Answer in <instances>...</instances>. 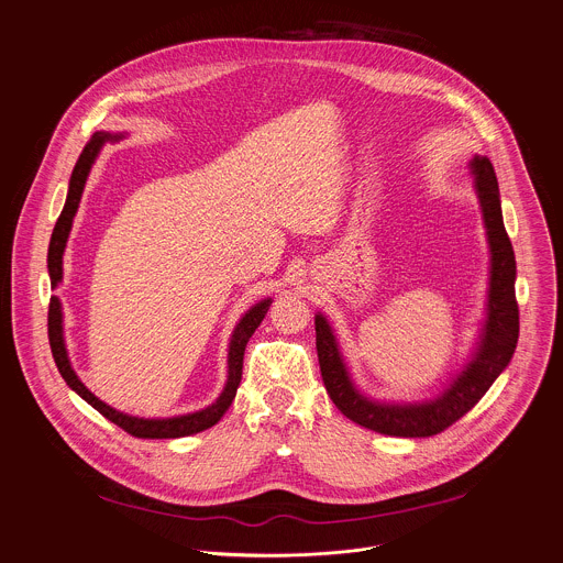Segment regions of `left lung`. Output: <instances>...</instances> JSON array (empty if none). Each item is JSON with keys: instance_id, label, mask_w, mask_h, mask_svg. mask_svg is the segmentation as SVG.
<instances>
[{"instance_id": "left-lung-1", "label": "left lung", "mask_w": 563, "mask_h": 563, "mask_svg": "<svg viewBox=\"0 0 563 563\" xmlns=\"http://www.w3.org/2000/svg\"><path fill=\"white\" fill-rule=\"evenodd\" d=\"M471 172L479 199L488 247L490 280L486 324L473 360L442 396L416 405H389L364 398L349 378L335 335L322 313L316 316V349L322 383L342 416L351 422L394 438H431L466 416L508 366L519 338V307L515 298V252L501 221L499 187L490 158L473 156Z\"/></svg>"}]
</instances>
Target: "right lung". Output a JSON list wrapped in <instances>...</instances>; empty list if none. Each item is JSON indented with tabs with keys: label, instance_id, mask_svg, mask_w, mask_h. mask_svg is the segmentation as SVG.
Listing matches in <instances>:
<instances>
[{
	"label": "right lung",
	"instance_id": "right-lung-1",
	"mask_svg": "<svg viewBox=\"0 0 563 563\" xmlns=\"http://www.w3.org/2000/svg\"><path fill=\"white\" fill-rule=\"evenodd\" d=\"M110 139H121V134H110V132H97L92 134V139L86 143V147L81 150L77 165L73 169L70 176V187H68V197H66V206L57 219V225L53 230V239H51V247H48V274H51V285L57 287L62 283V256L66 250V241L73 228V219L77 214L81 195H84V185L88 178V172L99 154V150L103 147L106 141ZM272 305V298H265L261 302H256L236 324L232 340H230V353H228V383L223 394L217 398V402H212L208 409L187 413V416H176V418H163V420H145V418H134L128 413H121L112 407H108L106 402H101L95 394H90L86 389V385L77 378V373L68 360V351H66V342H64V313H62V302L57 296L51 298L48 305V340H51V349H53V357L55 364L62 373V378L66 380V385L81 396L92 409H97L103 418H108L110 422H114L117 427H121L125 433L134 435V438H143V440H169V438H185V435H195L201 433L210 427H214L225 411L230 409L232 400L236 398V389L241 385L243 378V355H245V346L252 338V333L258 329V324L263 322L267 309Z\"/></svg>",
	"mask_w": 563,
	"mask_h": 563
}]
</instances>
